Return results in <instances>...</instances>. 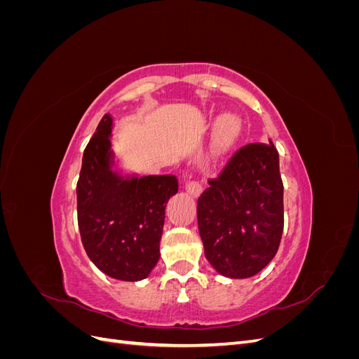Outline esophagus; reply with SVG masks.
<instances>
[{
	"instance_id": "1",
	"label": "esophagus",
	"mask_w": 359,
	"mask_h": 359,
	"mask_svg": "<svg viewBox=\"0 0 359 359\" xmlns=\"http://www.w3.org/2000/svg\"><path fill=\"white\" fill-rule=\"evenodd\" d=\"M186 191L193 198H199L201 193H202L201 182H198V181H189L186 184Z\"/></svg>"
}]
</instances>
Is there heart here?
I'll list each match as a JSON object with an SVG mask.
<instances>
[{
  "instance_id": "obj_1",
  "label": "heart",
  "mask_w": 359,
  "mask_h": 359,
  "mask_svg": "<svg viewBox=\"0 0 359 359\" xmlns=\"http://www.w3.org/2000/svg\"><path fill=\"white\" fill-rule=\"evenodd\" d=\"M211 124L214 126V130L208 148H206L205 158L210 163H220L233 153L241 139L243 127L232 115L215 116L212 118Z\"/></svg>"
}]
</instances>
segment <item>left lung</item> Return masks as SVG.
Returning a JSON list of instances; mask_svg holds the SVG:
<instances>
[{"label":"left lung","instance_id":"obj_1","mask_svg":"<svg viewBox=\"0 0 359 359\" xmlns=\"http://www.w3.org/2000/svg\"><path fill=\"white\" fill-rule=\"evenodd\" d=\"M283 214L274 144L243 147L198 199L205 257L224 277L256 276L277 253Z\"/></svg>","mask_w":359,"mask_h":359}]
</instances>
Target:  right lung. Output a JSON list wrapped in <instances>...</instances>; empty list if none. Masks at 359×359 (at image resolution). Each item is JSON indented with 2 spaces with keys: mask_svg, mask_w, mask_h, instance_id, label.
<instances>
[{
  "mask_svg": "<svg viewBox=\"0 0 359 359\" xmlns=\"http://www.w3.org/2000/svg\"><path fill=\"white\" fill-rule=\"evenodd\" d=\"M114 118L106 114L82 157L76 187L82 244L91 262L115 280L139 281L160 259L168 201L178 193L173 175H124L111 145Z\"/></svg>",
  "mask_w": 359,
  "mask_h": 359,
  "instance_id": "right-lung-1",
  "label": "right lung"
}]
</instances>
